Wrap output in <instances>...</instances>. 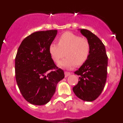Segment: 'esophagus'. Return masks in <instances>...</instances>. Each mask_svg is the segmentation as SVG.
Here are the masks:
<instances>
[{
  "label": "esophagus",
  "instance_id": "1",
  "mask_svg": "<svg viewBox=\"0 0 123 123\" xmlns=\"http://www.w3.org/2000/svg\"><path fill=\"white\" fill-rule=\"evenodd\" d=\"M71 73L67 72V71H65V77H68V76H69V75H71Z\"/></svg>",
  "mask_w": 123,
  "mask_h": 123
}]
</instances>
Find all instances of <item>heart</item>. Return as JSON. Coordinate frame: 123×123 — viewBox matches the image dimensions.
<instances>
[{
  "instance_id": "heart-1",
  "label": "heart",
  "mask_w": 123,
  "mask_h": 123,
  "mask_svg": "<svg viewBox=\"0 0 123 123\" xmlns=\"http://www.w3.org/2000/svg\"><path fill=\"white\" fill-rule=\"evenodd\" d=\"M89 42L85 37H81L72 32H65L58 38V44L52 42L49 51L52 60L57 63L67 55V57L59 63L60 67L71 68L76 65H81L89 56Z\"/></svg>"
}]
</instances>
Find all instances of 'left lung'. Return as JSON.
<instances>
[{
	"label": "left lung",
	"mask_w": 123,
	"mask_h": 123,
	"mask_svg": "<svg viewBox=\"0 0 123 123\" xmlns=\"http://www.w3.org/2000/svg\"><path fill=\"white\" fill-rule=\"evenodd\" d=\"M80 32L89 42L91 50L87 60L74 72L79 78L73 91L80 99L92 102L98 98L105 87L108 56L105 45L98 37L85 29H80Z\"/></svg>",
	"instance_id": "obj_1"
}]
</instances>
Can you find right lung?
I'll list each match as a JSON object with an SVG mask.
<instances>
[{
    "label": "right lung",
    "mask_w": 123,
    "mask_h": 123,
    "mask_svg": "<svg viewBox=\"0 0 123 123\" xmlns=\"http://www.w3.org/2000/svg\"><path fill=\"white\" fill-rule=\"evenodd\" d=\"M57 30L37 31L24 39L15 57V78L25 99L36 105L47 104L56 84L65 78L54 63L49 48Z\"/></svg>",
    "instance_id": "add662e5"
}]
</instances>
